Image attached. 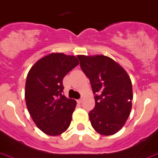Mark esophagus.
<instances>
[{"label": "esophagus", "instance_id": "esophagus-1", "mask_svg": "<svg viewBox=\"0 0 158 158\" xmlns=\"http://www.w3.org/2000/svg\"><path fill=\"white\" fill-rule=\"evenodd\" d=\"M82 101H83V99H82V98H80V99H79L78 101H77V102H78L79 104H80V103H82Z\"/></svg>", "mask_w": 158, "mask_h": 158}]
</instances>
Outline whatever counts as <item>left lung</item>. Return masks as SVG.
<instances>
[{
	"label": "left lung",
	"instance_id": "obj_1",
	"mask_svg": "<svg viewBox=\"0 0 158 158\" xmlns=\"http://www.w3.org/2000/svg\"><path fill=\"white\" fill-rule=\"evenodd\" d=\"M77 57L95 96V108L88 114L92 127L104 135L115 134L123 127L131 110L130 77L123 68L106 56Z\"/></svg>",
	"mask_w": 158,
	"mask_h": 158
}]
</instances>
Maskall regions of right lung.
Here are the masks:
<instances>
[{
  "label": "right lung",
  "instance_id": "add662e5",
  "mask_svg": "<svg viewBox=\"0 0 158 158\" xmlns=\"http://www.w3.org/2000/svg\"><path fill=\"white\" fill-rule=\"evenodd\" d=\"M78 65L75 56L51 53L40 59L28 72L27 107L35 125L45 134L58 135L70 126L76 101L62 95V80Z\"/></svg>",
  "mask_w": 158,
  "mask_h": 158
}]
</instances>
